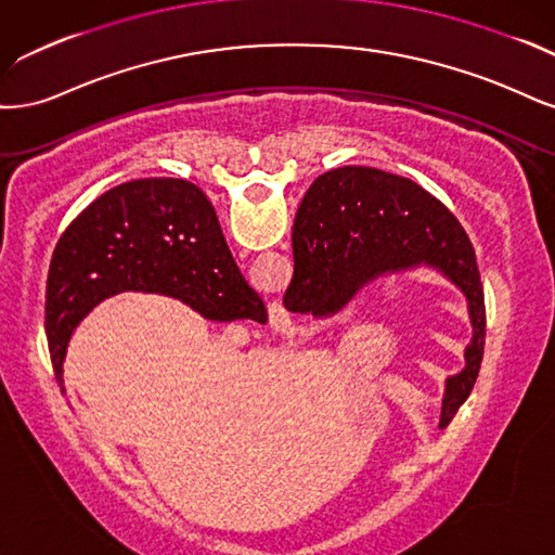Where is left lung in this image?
<instances>
[{
  "mask_svg": "<svg viewBox=\"0 0 555 555\" xmlns=\"http://www.w3.org/2000/svg\"><path fill=\"white\" fill-rule=\"evenodd\" d=\"M295 272L283 295L293 313L327 315L385 272L431 264L468 297L473 344L468 366L447 380L440 426L475 387L485 357V285L470 237L431 193L385 170L348 166L320 175L304 195L293 225Z\"/></svg>",
  "mask_w": 555,
  "mask_h": 555,
  "instance_id": "8db88e82",
  "label": "left lung"
}]
</instances>
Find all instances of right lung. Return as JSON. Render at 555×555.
I'll return each mask as SVG.
<instances>
[{
  "mask_svg": "<svg viewBox=\"0 0 555 555\" xmlns=\"http://www.w3.org/2000/svg\"><path fill=\"white\" fill-rule=\"evenodd\" d=\"M124 291L172 295L221 323L267 318L207 195L172 177L105 191L60 237L46 283V336L60 385L70 332L101 299Z\"/></svg>",
  "mask_w": 555,
  "mask_h": 555,
  "instance_id": "add662e5",
  "label": "right lung"
}]
</instances>
